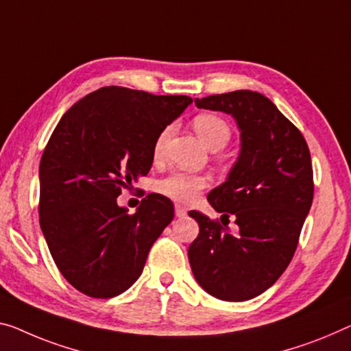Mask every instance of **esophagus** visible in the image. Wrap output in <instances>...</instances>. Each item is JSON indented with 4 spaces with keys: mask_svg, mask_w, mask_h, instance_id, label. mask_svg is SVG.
Wrapping results in <instances>:
<instances>
[{
    "mask_svg": "<svg viewBox=\"0 0 351 351\" xmlns=\"http://www.w3.org/2000/svg\"><path fill=\"white\" fill-rule=\"evenodd\" d=\"M176 217H179V218L186 217V208L177 204V206H176Z\"/></svg>",
    "mask_w": 351,
    "mask_h": 351,
    "instance_id": "esophagus-1",
    "label": "esophagus"
}]
</instances>
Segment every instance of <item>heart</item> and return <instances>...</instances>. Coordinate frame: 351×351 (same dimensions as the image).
<instances>
[{
	"mask_svg": "<svg viewBox=\"0 0 351 351\" xmlns=\"http://www.w3.org/2000/svg\"><path fill=\"white\" fill-rule=\"evenodd\" d=\"M193 127L199 138L202 139L206 145H208L212 150L223 149L226 144L230 141L232 130L230 125L226 122L223 117L217 114H199L193 119ZM172 128L168 125L161 130L157 138L154 141L152 154L155 160H160L165 155L166 143L171 134ZM208 177L204 174H191V172H183V171H174L163 177L158 182V191L165 196L171 197L172 201L182 202V204H191L196 201L204 188L208 186Z\"/></svg>",
	"mask_w": 351,
	"mask_h": 351,
	"instance_id": "heart-1",
	"label": "heart"
}]
</instances>
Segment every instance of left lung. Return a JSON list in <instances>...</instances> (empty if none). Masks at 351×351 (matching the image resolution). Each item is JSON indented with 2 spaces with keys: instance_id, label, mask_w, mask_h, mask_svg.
<instances>
[{
  "instance_id": "1",
  "label": "left lung",
  "mask_w": 351,
  "mask_h": 351,
  "mask_svg": "<svg viewBox=\"0 0 351 351\" xmlns=\"http://www.w3.org/2000/svg\"><path fill=\"white\" fill-rule=\"evenodd\" d=\"M194 104L228 112L239 123V160L207 201L223 213V223L224 217L236 218L239 234L191 210L199 235L188 258L206 292L224 301H246L271 287L295 254L314 199L311 152L301 132L265 95L234 90Z\"/></svg>"
}]
</instances>
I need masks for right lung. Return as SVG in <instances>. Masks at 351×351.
Returning <instances> with one entry per match:
<instances>
[{
    "label": "right lung",
    "mask_w": 351,
    "mask_h": 351,
    "mask_svg": "<svg viewBox=\"0 0 351 351\" xmlns=\"http://www.w3.org/2000/svg\"><path fill=\"white\" fill-rule=\"evenodd\" d=\"M191 101L106 86L58 122L40 158L39 221L58 269L82 293L112 298L141 276L174 206L150 193L128 213L116 199L147 176L155 138Z\"/></svg>",
    "instance_id": "obj_1"
}]
</instances>
